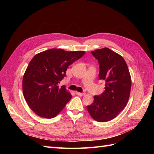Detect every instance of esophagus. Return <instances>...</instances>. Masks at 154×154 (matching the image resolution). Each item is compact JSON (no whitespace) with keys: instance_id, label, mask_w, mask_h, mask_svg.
<instances>
[{"instance_id":"obj_1","label":"esophagus","mask_w":154,"mask_h":154,"mask_svg":"<svg viewBox=\"0 0 154 154\" xmlns=\"http://www.w3.org/2000/svg\"><path fill=\"white\" fill-rule=\"evenodd\" d=\"M76 94L78 96H83L85 94V92H76Z\"/></svg>"}]
</instances>
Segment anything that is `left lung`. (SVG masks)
Returning <instances> with one entry per match:
<instances>
[{
    "label": "left lung",
    "mask_w": 154,
    "mask_h": 154,
    "mask_svg": "<svg viewBox=\"0 0 154 154\" xmlns=\"http://www.w3.org/2000/svg\"><path fill=\"white\" fill-rule=\"evenodd\" d=\"M91 53L98 60L99 78L105 82V86L104 92L94 96L87 110L96 122H106L115 118L127 105L131 89V77L125 60L114 51L105 48Z\"/></svg>",
    "instance_id": "1"
}]
</instances>
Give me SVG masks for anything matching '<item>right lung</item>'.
<instances>
[{
	"label": "right lung",
	"mask_w": 154,
	"mask_h": 154,
	"mask_svg": "<svg viewBox=\"0 0 154 154\" xmlns=\"http://www.w3.org/2000/svg\"><path fill=\"white\" fill-rule=\"evenodd\" d=\"M85 51L51 49L32 58L23 76L22 90L30 109L40 117H56L72 96L60 82L66 76L67 67L82 58Z\"/></svg>",
	"instance_id": "add662e5"
}]
</instances>
